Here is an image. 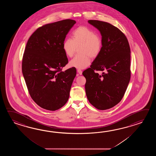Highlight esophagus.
Instances as JSON below:
<instances>
[{
  "label": "esophagus",
  "mask_w": 156,
  "mask_h": 156,
  "mask_svg": "<svg viewBox=\"0 0 156 156\" xmlns=\"http://www.w3.org/2000/svg\"><path fill=\"white\" fill-rule=\"evenodd\" d=\"M77 73H79V75H82V73H83V71H82V70L78 69V70H77Z\"/></svg>",
  "instance_id": "1"
}]
</instances>
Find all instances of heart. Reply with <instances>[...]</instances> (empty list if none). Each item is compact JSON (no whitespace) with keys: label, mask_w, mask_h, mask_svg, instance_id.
<instances>
[{"label":"heart","mask_w":156,"mask_h":156,"mask_svg":"<svg viewBox=\"0 0 156 156\" xmlns=\"http://www.w3.org/2000/svg\"><path fill=\"white\" fill-rule=\"evenodd\" d=\"M81 55H77L70 61V66L78 69H83L91 62L90 56H98L102 48V40L94 30L86 26H80L73 30L72 38L63 41L62 48L67 56H73L77 47L80 46Z\"/></svg>","instance_id":"1"}]
</instances>
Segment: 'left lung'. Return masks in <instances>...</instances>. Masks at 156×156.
I'll return each mask as SVG.
<instances>
[{"mask_svg":"<svg viewBox=\"0 0 156 156\" xmlns=\"http://www.w3.org/2000/svg\"><path fill=\"white\" fill-rule=\"evenodd\" d=\"M99 30L102 48L90 67L83 75L90 103L99 110L109 109L122 99L130 79V49L125 34L105 22L89 20ZM101 70L99 75L96 71Z\"/></svg>","mask_w":156,"mask_h":156,"instance_id":"obj_1","label":"left lung"}]
</instances>
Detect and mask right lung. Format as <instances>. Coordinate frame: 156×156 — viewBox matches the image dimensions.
Segmentation results:
<instances>
[{"label": "right lung", "instance_id": "add662e5", "mask_svg": "<svg viewBox=\"0 0 156 156\" xmlns=\"http://www.w3.org/2000/svg\"><path fill=\"white\" fill-rule=\"evenodd\" d=\"M75 20H65L38 28L30 37L22 59V73L30 97L44 109L62 108L70 96L75 68L68 63L62 44Z\"/></svg>", "mask_w": 156, "mask_h": 156}]
</instances>
